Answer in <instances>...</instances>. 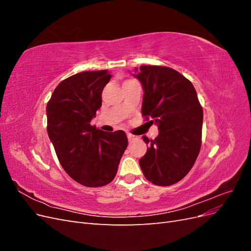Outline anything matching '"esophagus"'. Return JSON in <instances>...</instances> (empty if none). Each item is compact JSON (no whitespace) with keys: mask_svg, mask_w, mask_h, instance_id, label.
Returning <instances> with one entry per match:
<instances>
[{"mask_svg":"<svg viewBox=\"0 0 251 251\" xmlns=\"http://www.w3.org/2000/svg\"><path fill=\"white\" fill-rule=\"evenodd\" d=\"M137 138H138L137 136H135V135H133V134H130V133L127 134V139H128V141H133V140L137 139Z\"/></svg>","mask_w":251,"mask_h":251,"instance_id":"34e87169","label":"esophagus"}]
</instances>
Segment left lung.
<instances>
[{
	"instance_id": "1",
	"label": "left lung",
	"mask_w": 251,
	"mask_h": 251,
	"mask_svg": "<svg viewBox=\"0 0 251 251\" xmlns=\"http://www.w3.org/2000/svg\"><path fill=\"white\" fill-rule=\"evenodd\" d=\"M143 87L142 116L158 125L139 164L150 182L169 186L183 179L194 166L202 143L203 110L193 86L178 71L164 66H140L135 74Z\"/></svg>"
}]
</instances>
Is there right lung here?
Here are the masks:
<instances>
[{
    "mask_svg": "<svg viewBox=\"0 0 251 251\" xmlns=\"http://www.w3.org/2000/svg\"><path fill=\"white\" fill-rule=\"evenodd\" d=\"M111 76L108 70L74 74L58 83L47 103V132L58 161L83 186L109 184L127 147L124 131L108 133L90 125Z\"/></svg>",
    "mask_w": 251,
    "mask_h": 251,
    "instance_id": "1",
    "label": "right lung"
}]
</instances>
